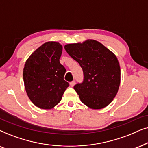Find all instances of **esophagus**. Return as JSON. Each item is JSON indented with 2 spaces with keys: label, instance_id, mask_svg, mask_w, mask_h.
Masks as SVG:
<instances>
[{
  "label": "esophagus",
  "instance_id": "34e87169",
  "mask_svg": "<svg viewBox=\"0 0 148 148\" xmlns=\"http://www.w3.org/2000/svg\"><path fill=\"white\" fill-rule=\"evenodd\" d=\"M75 83H76L75 80H73V81L70 82V86H72V87H73V86H74V84H75Z\"/></svg>",
  "mask_w": 148,
  "mask_h": 148
}]
</instances>
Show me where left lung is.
<instances>
[{"label":"left lung","instance_id":"8db88e82","mask_svg":"<svg viewBox=\"0 0 148 148\" xmlns=\"http://www.w3.org/2000/svg\"><path fill=\"white\" fill-rule=\"evenodd\" d=\"M64 48L83 71V82L74 86L80 101L95 110L109 105L121 83V67L116 56L95 40L68 44Z\"/></svg>","mask_w":148,"mask_h":148}]
</instances>
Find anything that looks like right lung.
Wrapping results in <instances>:
<instances>
[{
  "label": "right lung",
  "instance_id": "1",
  "mask_svg": "<svg viewBox=\"0 0 148 148\" xmlns=\"http://www.w3.org/2000/svg\"><path fill=\"white\" fill-rule=\"evenodd\" d=\"M62 45L49 41L34 51L25 62L23 77L25 91L31 101L49 110L60 103L69 86L64 79L66 69L60 64Z\"/></svg>",
  "mask_w": 148,
  "mask_h": 148
}]
</instances>
